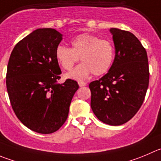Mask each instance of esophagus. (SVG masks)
Wrapping results in <instances>:
<instances>
[{
  "instance_id": "1",
  "label": "esophagus",
  "mask_w": 161,
  "mask_h": 161,
  "mask_svg": "<svg viewBox=\"0 0 161 161\" xmlns=\"http://www.w3.org/2000/svg\"><path fill=\"white\" fill-rule=\"evenodd\" d=\"M78 85H79L80 87H83V86H85L87 84L85 83V82H84V81H79V82H78Z\"/></svg>"
}]
</instances>
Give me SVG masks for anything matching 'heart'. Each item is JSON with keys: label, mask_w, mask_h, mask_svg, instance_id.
Listing matches in <instances>:
<instances>
[{"label": "heart", "mask_w": 161, "mask_h": 161, "mask_svg": "<svg viewBox=\"0 0 161 161\" xmlns=\"http://www.w3.org/2000/svg\"><path fill=\"white\" fill-rule=\"evenodd\" d=\"M71 45L72 48L59 45L55 50L57 61L65 69H71L80 57L83 62L69 72L66 77L83 80L92 73L100 76L110 69L114 58V47L110 41L82 34L71 41Z\"/></svg>", "instance_id": "1"}]
</instances>
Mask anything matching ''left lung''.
I'll list each match as a JSON object with an SVG mask.
<instances>
[{
	"label": "left lung",
	"instance_id": "obj_1",
	"mask_svg": "<svg viewBox=\"0 0 161 161\" xmlns=\"http://www.w3.org/2000/svg\"><path fill=\"white\" fill-rule=\"evenodd\" d=\"M115 56L107 74L90 83L91 108L103 123L119 125L130 120L145 99L149 71L145 49L131 32L110 29Z\"/></svg>",
	"mask_w": 161,
	"mask_h": 161
}]
</instances>
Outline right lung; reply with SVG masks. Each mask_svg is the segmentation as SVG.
Returning a JSON list of instances; mask_svg holds the SVG:
<instances>
[{"mask_svg": "<svg viewBox=\"0 0 161 161\" xmlns=\"http://www.w3.org/2000/svg\"><path fill=\"white\" fill-rule=\"evenodd\" d=\"M62 34L39 28L19 41L9 58L8 94L15 114L25 126L39 134H51L65 123L77 82L58 83L62 71L55 50Z\"/></svg>", "mask_w": 161, "mask_h": 161, "instance_id": "right-lung-1", "label": "right lung"}]
</instances>
